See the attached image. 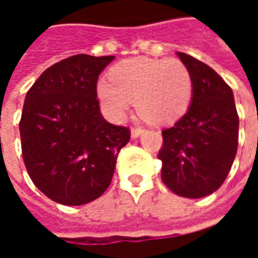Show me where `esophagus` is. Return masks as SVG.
Masks as SVG:
<instances>
[{"instance_id":"obj_1","label":"esophagus","mask_w":258,"mask_h":258,"mask_svg":"<svg viewBox=\"0 0 258 258\" xmlns=\"http://www.w3.org/2000/svg\"><path fill=\"white\" fill-rule=\"evenodd\" d=\"M144 134V130L142 128H133L131 130V138L135 140V138H138L140 135Z\"/></svg>"}]
</instances>
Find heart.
<instances>
[{"mask_svg":"<svg viewBox=\"0 0 258 258\" xmlns=\"http://www.w3.org/2000/svg\"><path fill=\"white\" fill-rule=\"evenodd\" d=\"M110 81L98 83V96L116 121L125 117L135 102L146 121L171 124L186 112L192 99L189 70L178 59H128L112 69Z\"/></svg>","mask_w":258,"mask_h":258,"instance_id":"obj_1","label":"heart"}]
</instances>
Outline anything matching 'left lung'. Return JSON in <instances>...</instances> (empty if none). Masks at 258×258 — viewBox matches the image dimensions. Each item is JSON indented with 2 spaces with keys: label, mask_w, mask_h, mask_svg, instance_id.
<instances>
[{
  "label": "left lung",
  "mask_w": 258,
  "mask_h": 258,
  "mask_svg": "<svg viewBox=\"0 0 258 258\" xmlns=\"http://www.w3.org/2000/svg\"><path fill=\"white\" fill-rule=\"evenodd\" d=\"M192 79L188 112L163 131L162 179L168 189L198 199L216 192L238 151L239 117L231 87L203 62L177 52Z\"/></svg>",
  "instance_id": "8db88e82"
}]
</instances>
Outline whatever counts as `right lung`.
I'll use <instances>...</instances> for the list:
<instances>
[{"label":"right lung","mask_w":258,"mask_h":258,"mask_svg":"<svg viewBox=\"0 0 258 258\" xmlns=\"http://www.w3.org/2000/svg\"><path fill=\"white\" fill-rule=\"evenodd\" d=\"M114 56L74 55L48 68L27 91L20 118L22 155L42 194L66 206L98 199L110 185L130 130L106 121L96 83Z\"/></svg>","instance_id":"1"}]
</instances>
